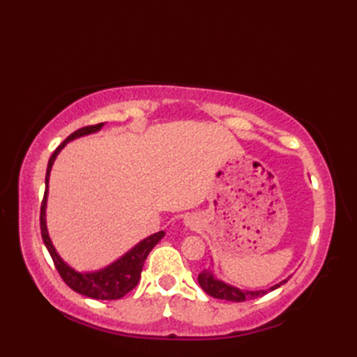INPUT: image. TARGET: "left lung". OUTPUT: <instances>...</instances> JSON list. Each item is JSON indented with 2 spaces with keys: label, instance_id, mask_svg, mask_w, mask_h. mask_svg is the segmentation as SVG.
<instances>
[{
  "label": "left lung",
  "instance_id": "1",
  "mask_svg": "<svg viewBox=\"0 0 357 357\" xmlns=\"http://www.w3.org/2000/svg\"><path fill=\"white\" fill-rule=\"evenodd\" d=\"M198 282L201 288L207 294H210L211 298L216 299H224V301H231V302H244V301H252L256 298H262L264 294H267L268 291L276 290L278 287L285 284L287 280H282V282L271 287L270 290H259V291H245V290H239V288H234L231 285H227L221 280L215 279V276L211 275V271H202L198 276Z\"/></svg>",
  "mask_w": 357,
  "mask_h": 357
}]
</instances>
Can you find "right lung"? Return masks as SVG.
I'll use <instances>...</instances> for the list:
<instances>
[{"label":"right lung","instance_id":"1","mask_svg":"<svg viewBox=\"0 0 357 357\" xmlns=\"http://www.w3.org/2000/svg\"><path fill=\"white\" fill-rule=\"evenodd\" d=\"M102 126H104V123L86 126V127L79 128V130L73 132L69 138H67L64 142H61V146H58L56 150L53 151V155L50 156L49 164H47V172H45V190H44V198L41 202L40 227H41L43 241H44L45 247H47V250H49L52 261H53V264H55L56 271L59 273V276H61V279L72 288L73 291H77L82 296H87V298H92V299L115 301V299L124 298L128 291H132L133 288L138 285L144 262H146L149 253L151 252V248H153L158 242L164 238L165 233L159 231V233L151 234V236L144 239L142 242H139L138 245L133 247L130 252L126 253L119 261L109 265L107 268L96 271V273H78V271L72 270L69 265H66L61 261V257L58 256L55 248H53V245H52L49 234H47V227H45V201H47L49 174H50L52 165H53V161H55L56 155L69 141H72L75 138H79V136H82V135L95 133L100 130Z\"/></svg>","mask_w":357,"mask_h":357}]
</instances>
